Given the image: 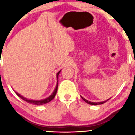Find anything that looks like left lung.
Instances as JSON below:
<instances>
[{"label":"left lung","mask_w":135,"mask_h":135,"mask_svg":"<svg viewBox=\"0 0 135 135\" xmlns=\"http://www.w3.org/2000/svg\"><path fill=\"white\" fill-rule=\"evenodd\" d=\"M81 98H82V99L83 100H84V101L85 102V103H88V104H91V105H97V104H103V103H105V102H107V101H108V100H109V99H107V100H104V101H103V102H100V103H93V102H90V101H89V100H86V99H84V98H83L82 97H81Z\"/></svg>","instance_id":"obj_1"}]
</instances>
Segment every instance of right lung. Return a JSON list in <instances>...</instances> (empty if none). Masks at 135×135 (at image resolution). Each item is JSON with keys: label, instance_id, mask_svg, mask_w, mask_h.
Instances as JSON below:
<instances>
[{"label": "right lung", "instance_id": "obj_1", "mask_svg": "<svg viewBox=\"0 0 135 135\" xmlns=\"http://www.w3.org/2000/svg\"><path fill=\"white\" fill-rule=\"evenodd\" d=\"M60 72H61V70H60V71H59L57 73V85H56V88H55V90L54 91L53 93L51 94V95H50V96L49 97L46 98V99H42V100H31V99H27V98L24 97L23 96H22V95H20V94H19L18 93H17V92H16V93L17 94V96H19V97H21V99H23V100H25V101L28 102V103H31V104H35V105H42V104H46V103H48L49 102H50L51 100H53V99H54V98L55 97V95H56L57 91L58 76H59Z\"/></svg>", "mask_w": 135, "mask_h": 135}]
</instances>
